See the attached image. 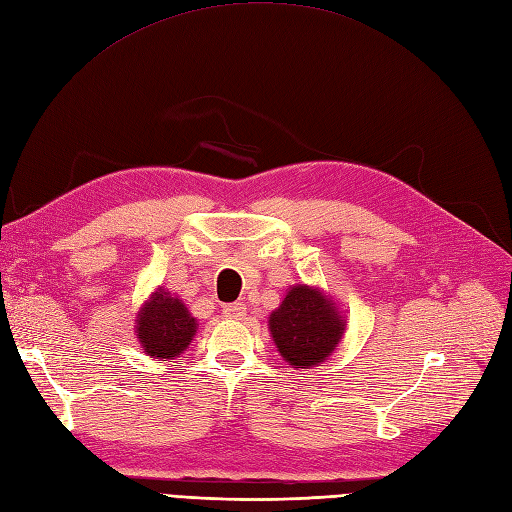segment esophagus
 I'll return each instance as SVG.
<instances>
[{"label":"esophagus","instance_id":"34e87169","mask_svg":"<svg viewBox=\"0 0 512 512\" xmlns=\"http://www.w3.org/2000/svg\"><path fill=\"white\" fill-rule=\"evenodd\" d=\"M223 317L227 319H234V321H240L246 317V306L242 302H236V304H227L223 308Z\"/></svg>","mask_w":512,"mask_h":512}]
</instances>
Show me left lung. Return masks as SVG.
Masks as SVG:
<instances>
[{"label":"left lung","instance_id":"left-lung-1","mask_svg":"<svg viewBox=\"0 0 512 512\" xmlns=\"http://www.w3.org/2000/svg\"><path fill=\"white\" fill-rule=\"evenodd\" d=\"M268 325L278 353L289 366L312 368L334 353L344 336L346 319L321 289L293 285Z\"/></svg>","mask_w":512,"mask_h":512}]
</instances>
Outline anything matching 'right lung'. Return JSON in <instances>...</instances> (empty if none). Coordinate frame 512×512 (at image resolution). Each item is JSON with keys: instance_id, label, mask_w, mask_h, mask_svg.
I'll return each mask as SVG.
<instances>
[{"instance_id": "1", "label": "right lung", "mask_w": 512, "mask_h": 512, "mask_svg": "<svg viewBox=\"0 0 512 512\" xmlns=\"http://www.w3.org/2000/svg\"><path fill=\"white\" fill-rule=\"evenodd\" d=\"M197 332L191 312L166 289H157L144 302L136 319V336L146 355L168 361L183 353Z\"/></svg>"}]
</instances>
